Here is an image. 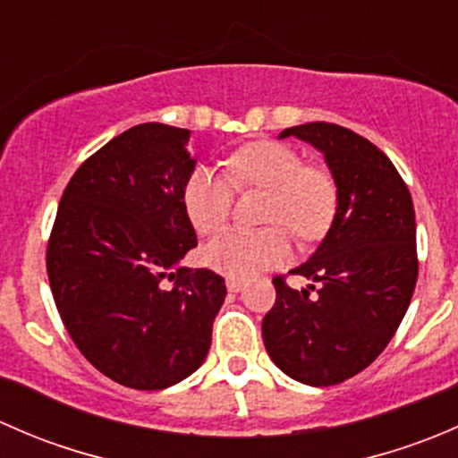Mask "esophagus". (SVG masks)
<instances>
[{
	"label": "esophagus",
	"instance_id": "34e87169",
	"mask_svg": "<svg viewBox=\"0 0 458 458\" xmlns=\"http://www.w3.org/2000/svg\"><path fill=\"white\" fill-rule=\"evenodd\" d=\"M243 285H246V284H243L242 279H233V276H230V279L225 281V288H228L230 293H242Z\"/></svg>",
	"mask_w": 458,
	"mask_h": 458
}]
</instances>
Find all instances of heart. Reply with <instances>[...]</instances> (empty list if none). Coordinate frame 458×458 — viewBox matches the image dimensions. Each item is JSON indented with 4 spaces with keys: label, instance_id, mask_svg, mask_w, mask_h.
<instances>
[{
    "label": "heart",
    "instance_id": "1",
    "mask_svg": "<svg viewBox=\"0 0 458 458\" xmlns=\"http://www.w3.org/2000/svg\"><path fill=\"white\" fill-rule=\"evenodd\" d=\"M228 174L199 165L183 186V208L199 234H215L233 210L234 186L267 192L263 224L272 228L228 230L201 250V261L233 279H246L290 259L288 233L315 239L330 225L336 210V183L326 170L306 165L294 148L276 141H255L234 150Z\"/></svg>",
    "mask_w": 458,
    "mask_h": 458
}]
</instances>
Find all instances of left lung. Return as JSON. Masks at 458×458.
<instances>
[{"mask_svg":"<svg viewBox=\"0 0 458 458\" xmlns=\"http://www.w3.org/2000/svg\"><path fill=\"white\" fill-rule=\"evenodd\" d=\"M279 137L323 152L336 183V212L315 255L293 270L318 284L317 297L275 276L263 344L294 381L336 386L386 350L412 301L419 275L412 197L392 161L348 128L312 122Z\"/></svg>","mask_w":458,"mask_h":458,"instance_id":"1","label":"left lung"}]
</instances>
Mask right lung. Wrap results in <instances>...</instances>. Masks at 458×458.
Returning a JSON list of instances; mask_svg holds the SVG:
<instances>
[{
	"label": "right lung",
	"instance_id": "1",
	"mask_svg": "<svg viewBox=\"0 0 458 458\" xmlns=\"http://www.w3.org/2000/svg\"><path fill=\"white\" fill-rule=\"evenodd\" d=\"M188 140L186 128L140 123L88 157L46 250L71 339L101 374L135 390H164L201 366L225 299L224 276L179 263L197 246L183 208L197 164Z\"/></svg>",
	"mask_w": 458,
	"mask_h": 458
}]
</instances>
